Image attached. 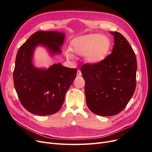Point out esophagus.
I'll return each mask as SVG.
<instances>
[{
  "mask_svg": "<svg viewBox=\"0 0 152 152\" xmlns=\"http://www.w3.org/2000/svg\"><path fill=\"white\" fill-rule=\"evenodd\" d=\"M81 75H82V73H81L80 70H77V76L80 77V76H81Z\"/></svg>",
  "mask_w": 152,
  "mask_h": 152,
  "instance_id": "esophagus-1",
  "label": "esophagus"
}]
</instances>
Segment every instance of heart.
Returning <instances> with one entry per match:
<instances>
[{
	"mask_svg": "<svg viewBox=\"0 0 152 152\" xmlns=\"http://www.w3.org/2000/svg\"><path fill=\"white\" fill-rule=\"evenodd\" d=\"M71 49L79 54H86V59L91 63H98L104 59L111 48V41L106 36L90 34L79 37L70 44Z\"/></svg>",
	"mask_w": 152,
	"mask_h": 152,
	"instance_id": "1",
	"label": "heart"
}]
</instances>
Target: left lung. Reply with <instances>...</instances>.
<instances>
[{
    "instance_id": "obj_1",
    "label": "left lung",
    "mask_w": 152,
    "mask_h": 152,
    "mask_svg": "<svg viewBox=\"0 0 152 152\" xmlns=\"http://www.w3.org/2000/svg\"><path fill=\"white\" fill-rule=\"evenodd\" d=\"M112 53L96 63H85L81 72L85 79L87 107L101 116H112L126 107L136 86L135 53L126 39L117 31Z\"/></svg>"
}]
</instances>
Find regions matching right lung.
Instances as JSON below:
<instances>
[{"instance_id": "1", "label": "right lung", "mask_w": 152, "mask_h": 152, "mask_svg": "<svg viewBox=\"0 0 152 152\" xmlns=\"http://www.w3.org/2000/svg\"><path fill=\"white\" fill-rule=\"evenodd\" d=\"M64 37L58 31H37L17 53L14 85L23 107L31 113L43 116L58 112L66 91L75 79L77 68H69L58 63L48 70H41L32 64V54L37 45H45L53 54L60 53Z\"/></svg>"}]
</instances>
